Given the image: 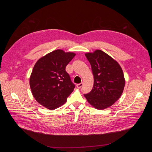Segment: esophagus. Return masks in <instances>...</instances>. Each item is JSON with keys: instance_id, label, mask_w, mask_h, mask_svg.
Here are the masks:
<instances>
[{"instance_id": "obj_1", "label": "esophagus", "mask_w": 152, "mask_h": 152, "mask_svg": "<svg viewBox=\"0 0 152 152\" xmlns=\"http://www.w3.org/2000/svg\"><path fill=\"white\" fill-rule=\"evenodd\" d=\"M82 85H83V82H81V83H79V84H77V87L78 88H80L82 86Z\"/></svg>"}]
</instances>
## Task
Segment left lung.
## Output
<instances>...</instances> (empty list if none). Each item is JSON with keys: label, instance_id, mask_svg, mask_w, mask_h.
I'll return each mask as SVG.
<instances>
[{"label": "left lung", "instance_id": "1", "mask_svg": "<svg viewBox=\"0 0 152 152\" xmlns=\"http://www.w3.org/2000/svg\"><path fill=\"white\" fill-rule=\"evenodd\" d=\"M94 76L92 90L84 94L88 102L97 110L112 106L121 96L125 79L121 67L117 61L100 50L86 53Z\"/></svg>", "mask_w": 152, "mask_h": 152}]
</instances>
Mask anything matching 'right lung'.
<instances>
[{"mask_svg":"<svg viewBox=\"0 0 152 152\" xmlns=\"http://www.w3.org/2000/svg\"><path fill=\"white\" fill-rule=\"evenodd\" d=\"M75 55L73 52L58 49L35 63L29 84L34 97L40 104L54 110L66 102L75 85L66 72V67Z\"/></svg>","mask_w":152,"mask_h":152,"instance_id":"1","label":"right lung"}]
</instances>
